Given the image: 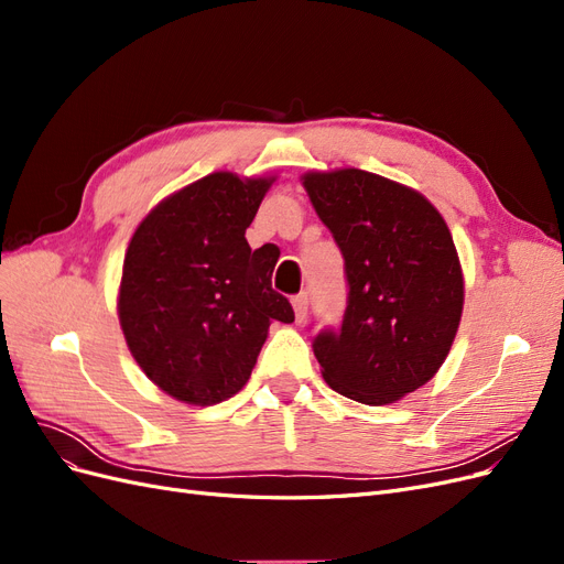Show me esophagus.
I'll return each mask as SVG.
<instances>
[{
  "label": "esophagus",
  "mask_w": 564,
  "mask_h": 564,
  "mask_svg": "<svg viewBox=\"0 0 564 564\" xmlns=\"http://www.w3.org/2000/svg\"><path fill=\"white\" fill-rule=\"evenodd\" d=\"M294 305V313H296V322H303L305 315H308V292H301L292 299Z\"/></svg>",
  "instance_id": "esophagus-1"
}]
</instances>
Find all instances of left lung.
Listing matches in <instances>:
<instances>
[{"instance_id": "1", "label": "left lung", "mask_w": 564, "mask_h": 564, "mask_svg": "<svg viewBox=\"0 0 564 564\" xmlns=\"http://www.w3.org/2000/svg\"><path fill=\"white\" fill-rule=\"evenodd\" d=\"M344 253L348 305L315 336L322 377L340 395L390 404L429 383L464 313V272L445 218L421 193L362 169L301 176Z\"/></svg>"}]
</instances>
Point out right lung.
Instances as JSON below:
<instances>
[{
    "label": "right lung",
    "instance_id": "1",
    "mask_svg": "<svg viewBox=\"0 0 564 564\" xmlns=\"http://www.w3.org/2000/svg\"><path fill=\"white\" fill-rule=\"evenodd\" d=\"M272 181L204 176L162 199L129 242L119 324L145 377L185 404L240 392L270 324L294 322L270 282L275 256L245 237Z\"/></svg>",
    "mask_w": 564,
    "mask_h": 564
}]
</instances>
